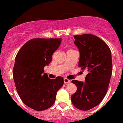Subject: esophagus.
<instances>
[{"label":"esophagus","instance_id":"1","mask_svg":"<svg viewBox=\"0 0 123 123\" xmlns=\"http://www.w3.org/2000/svg\"><path fill=\"white\" fill-rule=\"evenodd\" d=\"M70 82H71V81H70V80L67 79V78H64V83L65 84L70 83Z\"/></svg>","mask_w":123,"mask_h":123}]
</instances>
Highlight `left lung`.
I'll return each mask as SVG.
<instances>
[{
    "instance_id": "8db88e82",
    "label": "left lung",
    "mask_w": 123,
    "mask_h": 123,
    "mask_svg": "<svg viewBox=\"0 0 123 123\" xmlns=\"http://www.w3.org/2000/svg\"><path fill=\"white\" fill-rule=\"evenodd\" d=\"M79 50L78 66L88 72L85 81L72 80L77 87L71 99L76 108L87 111L98 105L105 96L112 73L111 52L104 41L92 34L74 36Z\"/></svg>"
}]
</instances>
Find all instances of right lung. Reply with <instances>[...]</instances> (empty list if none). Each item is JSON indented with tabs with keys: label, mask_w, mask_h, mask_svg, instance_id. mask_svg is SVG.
<instances>
[{
	"label": "right lung",
	"mask_w": 123,
	"mask_h": 123,
	"mask_svg": "<svg viewBox=\"0 0 123 123\" xmlns=\"http://www.w3.org/2000/svg\"><path fill=\"white\" fill-rule=\"evenodd\" d=\"M61 42V38L31 39L15 57L13 77L17 93L24 104L36 111L53 105L56 93L63 85V77L50 79L43 70L51 62Z\"/></svg>",
	"instance_id": "right-lung-1"
}]
</instances>
